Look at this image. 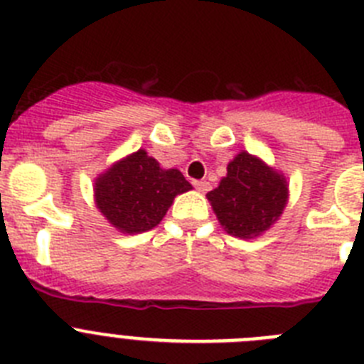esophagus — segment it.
Segmentation results:
<instances>
[{"mask_svg":"<svg viewBox=\"0 0 364 364\" xmlns=\"http://www.w3.org/2000/svg\"><path fill=\"white\" fill-rule=\"evenodd\" d=\"M193 186H195V189L200 193H205L210 189V184H208L205 180H193Z\"/></svg>","mask_w":364,"mask_h":364,"instance_id":"34e87169","label":"esophagus"}]
</instances>
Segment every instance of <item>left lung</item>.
<instances>
[{"mask_svg": "<svg viewBox=\"0 0 364 364\" xmlns=\"http://www.w3.org/2000/svg\"><path fill=\"white\" fill-rule=\"evenodd\" d=\"M288 198L282 175L250 153H240L228 166L218 188L208 193L218 220L230 235L252 239L281 217Z\"/></svg>", "mask_w": 364, "mask_h": 364, "instance_id": "8db88e82", "label": "left lung"}]
</instances>
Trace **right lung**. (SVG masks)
<instances>
[{"label":"right lung","mask_w":364,"mask_h":364,"mask_svg":"<svg viewBox=\"0 0 364 364\" xmlns=\"http://www.w3.org/2000/svg\"><path fill=\"white\" fill-rule=\"evenodd\" d=\"M191 184L178 169H162L144 149L124 159L96 180V204L112 226L142 233L164 218L173 198Z\"/></svg>","instance_id":"1"}]
</instances>
